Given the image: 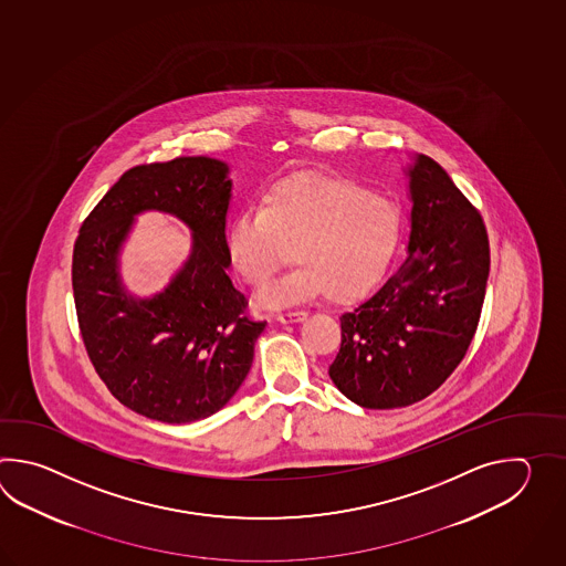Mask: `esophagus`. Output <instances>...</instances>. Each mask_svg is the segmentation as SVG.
<instances>
[{
    "instance_id": "34e87169",
    "label": "esophagus",
    "mask_w": 566,
    "mask_h": 566,
    "mask_svg": "<svg viewBox=\"0 0 566 566\" xmlns=\"http://www.w3.org/2000/svg\"><path fill=\"white\" fill-rule=\"evenodd\" d=\"M305 317H307V313L305 312L277 313L279 324H297V322H303Z\"/></svg>"
}]
</instances>
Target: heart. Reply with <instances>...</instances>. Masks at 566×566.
<instances>
[{
  "mask_svg": "<svg viewBox=\"0 0 566 566\" xmlns=\"http://www.w3.org/2000/svg\"><path fill=\"white\" fill-rule=\"evenodd\" d=\"M400 239L402 212L392 198L342 176L297 174L271 186L261 210L230 222L227 254L244 283L261 285L291 251L297 266L259 291L263 307L319 293L354 303L382 281Z\"/></svg>",
  "mask_w": 566,
  "mask_h": 566,
  "instance_id": "b5f03b06",
  "label": "heart"
}]
</instances>
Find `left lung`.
I'll use <instances>...</instances> for the list:
<instances>
[{"instance_id":"obj_1","label":"left lung","mask_w":566,"mask_h":566,"mask_svg":"<svg viewBox=\"0 0 566 566\" xmlns=\"http://www.w3.org/2000/svg\"><path fill=\"white\" fill-rule=\"evenodd\" d=\"M409 254L358 310L344 313L329 366L337 390L364 409L429 397L463 360L490 275L483 218L434 159L409 169Z\"/></svg>"}]
</instances>
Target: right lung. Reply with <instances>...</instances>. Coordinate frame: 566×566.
<instances>
[{"label":"right lung","mask_w":566,"mask_h":566,"mask_svg":"<svg viewBox=\"0 0 566 566\" xmlns=\"http://www.w3.org/2000/svg\"><path fill=\"white\" fill-rule=\"evenodd\" d=\"M229 166L176 157L127 169L85 218L73 251L74 305L86 354L111 395L154 421L192 422L222 409L251 370L266 322L230 281ZM168 211L193 230V253L161 294L139 301L119 283L132 218Z\"/></svg>","instance_id":"add662e5"}]
</instances>
